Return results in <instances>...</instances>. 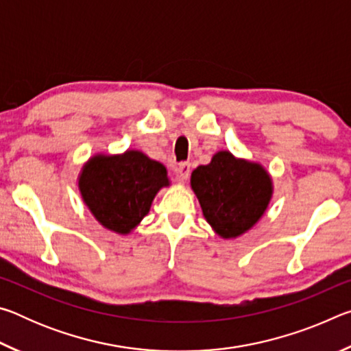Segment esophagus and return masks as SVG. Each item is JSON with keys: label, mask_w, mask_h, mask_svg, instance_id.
I'll return each instance as SVG.
<instances>
[{"label": "esophagus", "mask_w": 351, "mask_h": 351, "mask_svg": "<svg viewBox=\"0 0 351 351\" xmlns=\"http://www.w3.org/2000/svg\"><path fill=\"white\" fill-rule=\"evenodd\" d=\"M190 170H192V165H190V162H181L180 165H178L176 175H178V178H180V181L187 180L190 175Z\"/></svg>", "instance_id": "1"}]
</instances>
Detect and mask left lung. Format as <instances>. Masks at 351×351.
Listing matches in <instances>:
<instances>
[{"instance_id": "1", "label": "left lung", "mask_w": 351, "mask_h": 351, "mask_svg": "<svg viewBox=\"0 0 351 351\" xmlns=\"http://www.w3.org/2000/svg\"><path fill=\"white\" fill-rule=\"evenodd\" d=\"M190 187L206 221L224 240L249 232L268 210L274 193L272 178L263 165L237 158L229 150L217 152L209 164L195 169Z\"/></svg>"}]
</instances>
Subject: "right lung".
<instances>
[{
	"instance_id": "1",
	"label": "right lung",
	"mask_w": 351,
	"mask_h": 351,
	"mask_svg": "<svg viewBox=\"0 0 351 351\" xmlns=\"http://www.w3.org/2000/svg\"><path fill=\"white\" fill-rule=\"evenodd\" d=\"M170 186L167 169L141 150L96 153L82 165L77 187L91 215L117 235H130Z\"/></svg>"
}]
</instances>
